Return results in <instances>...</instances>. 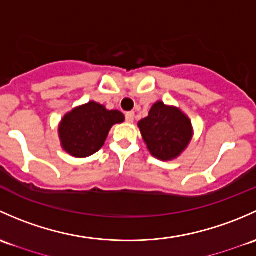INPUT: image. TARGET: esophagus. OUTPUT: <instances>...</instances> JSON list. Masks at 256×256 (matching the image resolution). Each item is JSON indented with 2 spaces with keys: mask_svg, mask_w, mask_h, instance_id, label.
<instances>
[{
  "mask_svg": "<svg viewBox=\"0 0 256 256\" xmlns=\"http://www.w3.org/2000/svg\"><path fill=\"white\" fill-rule=\"evenodd\" d=\"M126 120H127L128 123H133L134 122V112L126 113Z\"/></svg>",
  "mask_w": 256,
  "mask_h": 256,
  "instance_id": "1",
  "label": "esophagus"
}]
</instances>
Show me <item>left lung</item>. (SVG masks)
Segmentation results:
<instances>
[{
  "label": "left lung",
  "mask_w": 256,
  "mask_h": 256,
  "mask_svg": "<svg viewBox=\"0 0 256 256\" xmlns=\"http://www.w3.org/2000/svg\"><path fill=\"white\" fill-rule=\"evenodd\" d=\"M138 127L150 154L162 162L178 159L194 136L188 116L162 101L152 104L148 117L138 122Z\"/></svg>",
  "instance_id": "8db88e82"
}]
</instances>
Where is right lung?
Wrapping results in <instances>:
<instances>
[{
	"instance_id": "right-lung-1",
	"label": "right lung",
	"mask_w": 256,
	"mask_h": 256,
	"mask_svg": "<svg viewBox=\"0 0 256 256\" xmlns=\"http://www.w3.org/2000/svg\"><path fill=\"white\" fill-rule=\"evenodd\" d=\"M117 110H107L98 102L90 101L65 113L58 126L60 144L74 158H88L104 146L110 128L124 122Z\"/></svg>"
}]
</instances>
